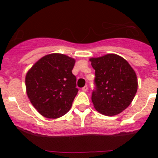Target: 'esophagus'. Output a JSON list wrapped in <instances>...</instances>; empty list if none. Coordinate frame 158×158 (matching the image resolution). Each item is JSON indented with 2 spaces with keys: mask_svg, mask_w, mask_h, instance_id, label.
Wrapping results in <instances>:
<instances>
[{
  "mask_svg": "<svg viewBox=\"0 0 158 158\" xmlns=\"http://www.w3.org/2000/svg\"><path fill=\"white\" fill-rule=\"evenodd\" d=\"M81 90H82V91H84V92L88 91V86H87V85L84 86V87L81 89Z\"/></svg>",
  "mask_w": 158,
  "mask_h": 158,
  "instance_id": "1",
  "label": "esophagus"
}]
</instances>
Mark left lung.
Here are the masks:
<instances>
[{
	"instance_id": "left-lung-1",
	"label": "left lung",
	"mask_w": 158,
	"mask_h": 158,
	"mask_svg": "<svg viewBox=\"0 0 158 158\" xmlns=\"http://www.w3.org/2000/svg\"><path fill=\"white\" fill-rule=\"evenodd\" d=\"M90 61L95 69L92 101L96 110L105 115L122 112L137 93L135 72L126 60L117 54H109Z\"/></svg>"
}]
</instances>
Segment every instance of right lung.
Listing matches in <instances>:
<instances>
[{
  "instance_id": "1",
  "label": "right lung",
  "mask_w": 158,
  "mask_h": 158,
  "mask_svg": "<svg viewBox=\"0 0 158 158\" xmlns=\"http://www.w3.org/2000/svg\"><path fill=\"white\" fill-rule=\"evenodd\" d=\"M75 60L62 54L43 57L25 79L27 94L35 108L46 118H56L69 111L77 96Z\"/></svg>"
}]
</instances>
